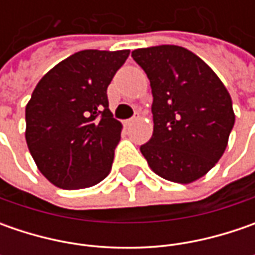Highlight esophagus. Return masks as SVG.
I'll return each mask as SVG.
<instances>
[{
  "label": "esophagus",
  "mask_w": 255,
  "mask_h": 255,
  "mask_svg": "<svg viewBox=\"0 0 255 255\" xmlns=\"http://www.w3.org/2000/svg\"><path fill=\"white\" fill-rule=\"evenodd\" d=\"M137 119H139V113H137V115H134V116H133V118H130V119H129V121H126V125H132L133 122H134V121H137Z\"/></svg>",
  "instance_id": "obj_1"
}]
</instances>
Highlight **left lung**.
<instances>
[{
	"mask_svg": "<svg viewBox=\"0 0 255 255\" xmlns=\"http://www.w3.org/2000/svg\"><path fill=\"white\" fill-rule=\"evenodd\" d=\"M132 58L147 75L153 95V134L140 152L166 180L186 184L200 179L227 147L236 121L230 93L186 48H140Z\"/></svg>",
	"mask_w": 255,
	"mask_h": 255,
	"instance_id": "obj_1",
	"label": "left lung"
}]
</instances>
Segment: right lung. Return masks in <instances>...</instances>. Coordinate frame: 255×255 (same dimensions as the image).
I'll return each instance as SVG.
<instances>
[{
	"label": "right lung",
	"instance_id": "1",
	"mask_svg": "<svg viewBox=\"0 0 255 255\" xmlns=\"http://www.w3.org/2000/svg\"><path fill=\"white\" fill-rule=\"evenodd\" d=\"M129 54L81 51L36 85L25 108V139L39 171L55 186L85 189L109 174L122 123L109 111L106 91Z\"/></svg>",
	"mask_w": 255,
	"mask_h": 255
}]
</instances>
